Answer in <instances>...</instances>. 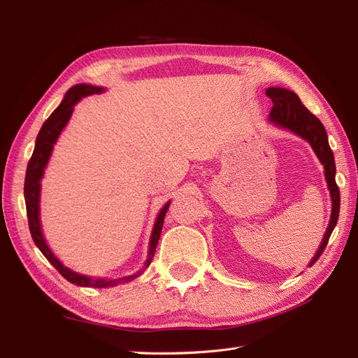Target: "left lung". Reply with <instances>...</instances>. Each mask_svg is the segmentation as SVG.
<instances>
[{
    "mask_svg": "<svg viewBox=\"0 0 358 358\" xmlns=\"http://www.w3.org/2000/svg\"><path fill=\"white\" fill-rule=\"evenodd\" d=\"M266 95L273 101V107L272 110H270V121L308 140L309 145L313 148V150H315L317 157L320 158L321 164L324 166V170H326L324 173H326L327 185H329L331 201H333L331 220L329 224V229L326 231V236H324V239L320 245V249L309 264L312 266L315 264L320 255L324 252V249H326L330 236L333 233V229L336 227V222H338V218H339L341 192H339L338 183L334 180V173H336L334 157L329 146L327 133L326 129H324V125L315 115H312L306 107L301 104L297 94L288 91L285 88H268L266 91Z\"/></svg>",
    "mask_w": 358,
    "mask_h": 358,
    "instance_id": "left-lung-1",
    "label": "left lung"
}]
</instances>
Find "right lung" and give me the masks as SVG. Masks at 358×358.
<instances>
[{"label": "right lung", "instance_id": "obj_1", "mask_svg": "<svg viewBox=\"0 0 358 358\" xmlns=\"http://www.w3.org/2000/svg\"><path fill=\"white\" fill-rule=\"evenodd\" d=\"M103 88H99V86H91V85H76L73 88H70L64 96L62 103L57 107L53 113L46 119L45 124H43L40 133L37 136L36 140V148L34 152L31 155V159L28 162L27 167V175H25V185H24V196H25V204H27V216H28V225H29V231L32 236V241L37 245V248L41 251V254L48 258V262L55 267L58 272L66 278L69 282L74 284V285H80V287H95V288H106V287H115L119 282H128L137 276H140V273H143V270L140 272L127 276V278H121V279H92L88 276L79 275L76 272H71L70 268L64 267L59 259L52 254V251L49 249V246L45 242V237H43L41 233V227H40V208H38V201H40V180L43 178V171H45V167L49 161V157L52 154L53 145H55L58 136L61 134L62 128L67 125L69 119L73 113V107L74 104L78 103L82 96L86 95H92V94H99L101 92ZM170 206V201L166 203L164 208L161 209L157 222L154 225V231L152 236H150V242H149V254H148V259L145 263V267H148L152 262L155 249L159 241V234L162 230V224H164V218L167 209Z\"/></svg>", "mask_w": 358, "mask_h": 358}]
</instances>
